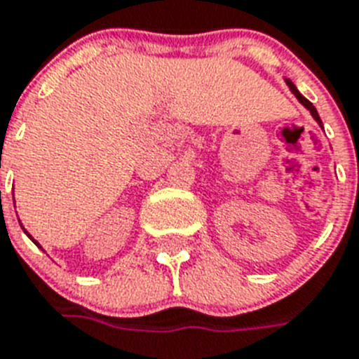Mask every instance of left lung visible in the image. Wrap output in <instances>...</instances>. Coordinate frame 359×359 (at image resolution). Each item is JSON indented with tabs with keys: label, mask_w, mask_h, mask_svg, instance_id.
<instances>
[{
	"label": "left lung",
	"mask_w": 359,
	"mask_h": 359,
	"mask_svg": "<svg viewBox=\"0 0 359 359\" xmlns=\"http://www.w3.org/2000/svg\"><path fill=\"white\" fill-rule=\"evenodd\" d=\"M285 83H287V87H289V88H291V93H293V94H294V96H297V100H298V102L302 103L304 107L308 109L309 113H311V116H313V118H315V120H317V124H319V126H320V128H323V122H320V116H319V113H317V109H315V107H313V103L309 102V100H306V98H304L302 94L298 93V88H297V87H294V85H293V81H291V79H285Z\"/></svg>",
	"instance_id": "8db88e82"
}]
</instances>
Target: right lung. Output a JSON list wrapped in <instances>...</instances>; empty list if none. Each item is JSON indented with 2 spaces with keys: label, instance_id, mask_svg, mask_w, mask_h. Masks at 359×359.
Listing matches in <instances>:
<instances>
[{
  "label": "right lung",
  "instance_id": "add662e5",
  "mask_svg": "<svg viewBox=\"0 0 359 359\" xmlns=\"http://www.w3.org/2000/svg\"><path fill=\"white\" fill-rule=\"evenodd\" d=\"M24 231H25V229H24ZM25 233H27V231H25ZM27 235H29V233H27ZM29 237H31V235H29ZM31 239H33V237H31ZM33 243H34V245H36V246H39V243H36V241H34V239H33Z\"/></svg>",
  "mask_w": 359,
  "mask_h": 359
}]
</instances>
